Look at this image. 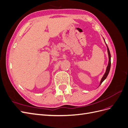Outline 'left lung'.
<instances>
[{
  "label": "left lung",
  "mask_w": 128,
  "mask_h": 128,
  "mask_svg": "<svg viewBox=\"0 0 128 128\" xmlns=\"http://www.w3.org/2000/svg\"><path fill=\"white\" fill-rule=\"evenodd\" d=\"M106 46H107V51H108V58H109V61H108V66H107V68H106V71L105 73H104V75L103 76L102 78L101 81H100V85H101V84L102 83L103 81L106 78V77H107V76H108V74H109V72H110V64H111V61H110V57H111V56H110V53L109 48H108L107 44H106ZM100 85H99V86H100Z\"/></svg>",
  "instance_id": "left-lung-1"
}]
</instances>
